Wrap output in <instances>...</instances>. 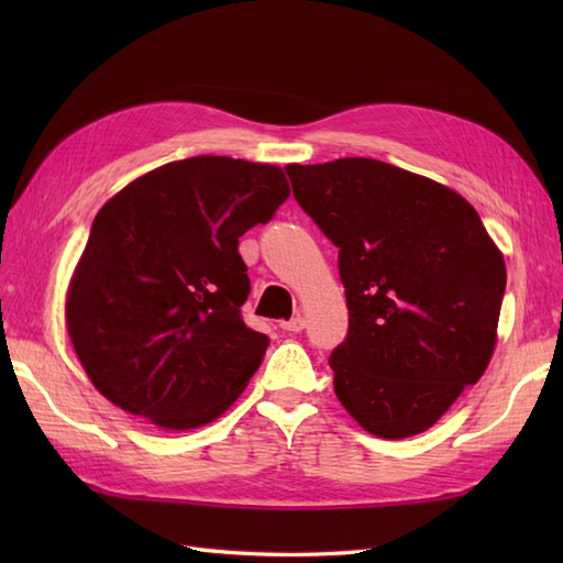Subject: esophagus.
Here are the masks:
<instances>
[{"mask_svg": "<svg viewBox=\"0 0 563 563\" xmlns=\"http://www.w3.org/2000/svg\"><path fill=\"white\" fill-rule=\"evenodd\" d=\"M280 329H285V331H292V333L302 331V329H305V319H302V317H292L290 321H283Z\"/></svg>", "mask_w": 563, "mask_h": 563, "instance_id": "obj_1", "label": "esophagus"}]
</instances>
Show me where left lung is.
I'll use <instances>...</instances> for the list:
<instances>
[{
	"label": "left lung",
	"mask_w": 563,
	"mask_h": 563,
	"mask_svg": "<svg viewBox=\"0 0 563 563\" xmlns=\"http://www.w3.org/2000/svg\"><path fill=\"white\" fill-rule=\"evenodd\" d=\"M285 172L339 246L349 336L329 357L333 391L367 433H423L492 363L504 254L470 202L433 178L365 157Z\"/></svg>",
	"instance_id": "1"
}]
</instances>
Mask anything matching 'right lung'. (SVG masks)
Wrapping results in <instances>:
<instances>
[{
	"mask_svg": "<svg viewBox=\"0 0 563 563\" xmlns=\"http://www.w3.org/2000/svg\"><path fill=\"white\" fill-rule=\"evenodd\" d=\"M288 196L280 166L206 154L142 174L106 202L65 300L69 341L106 399L164 430L230 409L268 345L239 312V236Z\"/></svg>",
	"mask_w": 563,
	"mask_h": 563,
	"instance_id": "add662e5",
	"label": "right lung"
}]
</instances>
